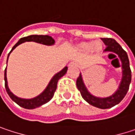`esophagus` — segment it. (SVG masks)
<instances>
[{
	"label": "esophagus",
	"instance_id": "34e87169",
	"mask_svg": "<svg viewBox=\"0 0 135 135\" xmlns=\"http://www.w3.org/2000/svg\"><path fill=\"white\" fill-rule=\"evenodd\" d=\"M76 66V64L74 62H72L69 63V66Z\"/></svg>",
	"mask_w": 135,
	"mask_h": 135
}]
</instances>
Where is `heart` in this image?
<instances>
[{
    "label": "heart",
    "mask_w": 135,
    "mask_h": 135,
    "mask_svg": "<svg viewBox=\"0 0 135 135\" xmlns=\"http://www.w3.org/2000/svg\"><path fill=\"white\" fill-rule=\"evenodd\" d=\"M79 49L84 52H89L91 51H98L102 49V43L99 41H95L94 43H82L79 45Z\"/></svg>",
    "instance_id": "b5f03b06"
}]
</instances>
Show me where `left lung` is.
<instances>
[{
	"label": "left lung",
	"mask_w": 135,
	"mask_h": 135,
	"mask_svg": "<svg viewBox=\"0 0 135 135\" xmlns=\"http://www.w3.org/2000/svg\"><path fill=\"white\" fill-rule=\"evenodd\" d=\"M102 40L106 45V47L104 51H109L117 55L122 62V79L117 91L111 96L106 98L95 97L88 91L83 81L81 74H80L76 80V87L80 91L81 96L87 102L97 108L105 109L112 108L113 106L119 104L125 97L127 92L129 90V86L131 81V71L130 68V62L127 54L122 48L121 46L114 39L112 38H102ZM113 55L117 57L115 55Z\"/></svg>",
	"instance_id": "left-lung-1"
}]
</instances>
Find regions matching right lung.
I'll list each match as a JSON object with an SVG mask.
<instances>
[{"instance_id":"obj_1","label":"right lung","mask_w":135,"mask_h":135,"mask_svg":"<svg viewBox=\"0 0 135 135\" xmlns=\"http://www.w3.org/2000/svg\"><path fill=\"white\" fill-rule=\"evenodd\" d=\"M26 41H33V42H37V43H40L42 44H45V45H53L55 44V40L47 35H30L28 37H25L21 38L19 41H18L13 47L12 49V51L9 52L8 55V56L10 55V53L13 51L14 49L19 44H21L22 43H24ZM8 62V60H7ZM68 68L67 66L62 69L60 72H59L58 73H56L52 79L51 80V81L49 82L48 85L47 86V88H45V90L41 93V94H39L38 96L31 98V99H24V98H18L17 96H15V94H12L8 86V81H7V71L6 69L4 70V81H5V89L7 93L8 94L9 97L13 100L15 103H17L19 106L24 108V109H33L35 108H37L39 106H41L42 105L48 102L54 96L55 91H56L57 88V84L59 80L63 76L66 72H67Z\"/></svg>"}]
</instances>
